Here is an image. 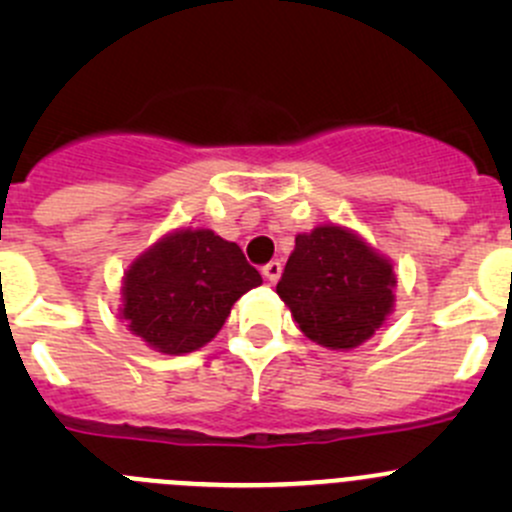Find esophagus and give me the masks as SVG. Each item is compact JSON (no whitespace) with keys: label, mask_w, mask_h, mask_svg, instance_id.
<instances>
[{"label":"esophagus","mask_w":512,"mask_h":512,"mask_svg":"<svg viewBox=\"0 0 512 512\" xmlns=\"http://www.w3.org/2000/svg\"><path fill=\"white\" fill-rule=\"evenodd\" d=\"M262 275H265V280L270 282V285H275V282L280 280V275H282V262H277V260L267 262V265L262 267Z\"/></svg>","instance_id":"34e87169"}]
</instances>
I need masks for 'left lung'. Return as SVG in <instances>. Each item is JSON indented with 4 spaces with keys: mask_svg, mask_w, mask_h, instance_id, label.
I'll return each mask as SVG.
<instances>
[{
    "mask_svg": "<svg viewBox=\"0 0 512 512\" xmlns=\"http://www.w3.org/2000/svg\"><path fill=\"white\" fill-rule=\"evenodd\" d=\"M394 267L361 237L339 225L294 237L277 294L312 342L354 349L394 307Z\"/></svg>",
    "mask_w": 512,
    "mask_h": 512,
    "instance_id": "left-lung-1",
    "label": "left lung"
}]
</instances>
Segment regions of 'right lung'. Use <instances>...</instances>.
Wrapping results in <instances>:
<instances>
[{"mask_svg": "<svg viewBox=\"0 0 512 512\" xmlns=\"http://www.w3.org/2000/svg\"><path fill=\"white\" fill-rule=\"evenodd\" d=\"M262 285L235 242L213 230H178L138 257L123 277L121 317L163 354H188L223 329L232 304Z\"/></svg>", "mask_w": 512, "mask_h": 512, "instance_id": "add662e5", "label": "right lung"}]
</instances>
